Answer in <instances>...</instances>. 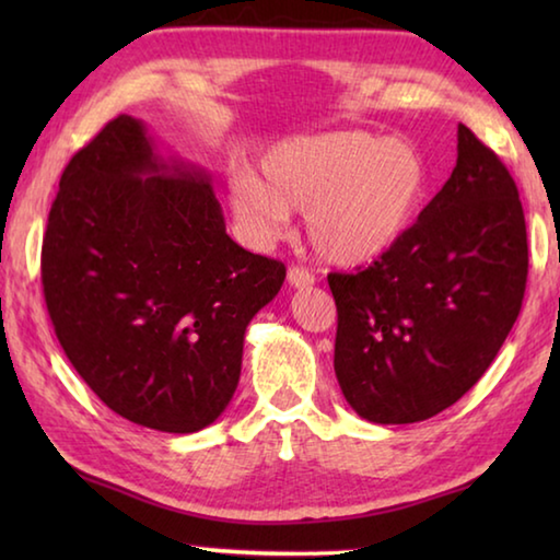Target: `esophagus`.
<instances>
[{"label": "esophagus", "mask_w": 560, "mask_h": 560, "mask_svg": "<svg viewBox=\"0 0 560 560\" xmlns=\"http://www.w3.org/2000/svg\"><path fill=\"white\" fill-rule=\"evenodd\" d=\"M314 283H316V277L308 269H303V267H291L289 269V287L308 289V287H314Z\"/></svg>", "instance_id": "34e87169"}]
</instances>
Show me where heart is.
<instances>
[{
	"label": "heart",
	"instance_id": "1",
	"mask_svg": "<svg viewBox=\"0 0 560 560\" xmlns=\"http://www.w3.org/2000/svg\"><path fill=\"white\" fill-rule=\"evenodd\" d=\"M261 173L236 170L230 179L244 234L273 242L291 212H306L308 242L334 267H363L390 252L415 224L432 177L412 140L368 130L283 140L261 158Z\"/></svg>",
	"mask_w": 560,
	"mask_h": 560
}]
</instances>
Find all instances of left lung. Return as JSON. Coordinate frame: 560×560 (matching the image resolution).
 <instances>
[{
  "instance_id": "left-lung-1",
  "label": "left lung",
  "mask_w": 560,
  "mask_h": 560,
  "mask_svg": "<svg viewBox=\"0 0 560 560\" xmlns=\"http://www.w3.org/2000/svg\"><path fill=\"white\" fill-rule=\"evenodd\" d=\"M526 277L514 177L459 126L457 165L410 232L368 269L328 273L338 308L334 368L348 405L375 424L447 410L504 346Z\"/></svg>"
}]
</instances>
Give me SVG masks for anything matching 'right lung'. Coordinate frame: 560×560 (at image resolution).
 Returning a JSON list of instances; mask_svg holds the SVG:
<instances>
[{"instance_id":"obj_1","label":"right lung","mask_w":560,"mask_h":560,"mask_svg":"<svg viewBox=\"0 0 560 560\" xmlns=\"http://www.w3.org/2000/svg\"><path fill=\"white\" fill-rule=\"evenodd\" d=\"M287 267L226 234L202 167L118 116L66 165L42 246L56 338L113 412L187 434L224 412Z\"/></svg>"}]
</instances>
